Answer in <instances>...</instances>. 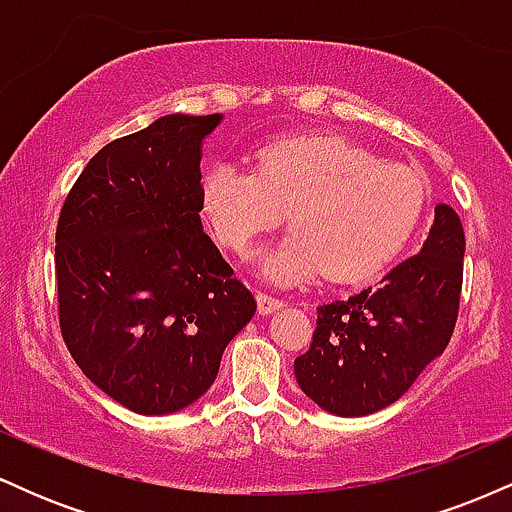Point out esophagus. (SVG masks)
<instances>
[{
  "label": "esophagus",
  "mask_w": 512,
  "mask_h": 512,
  "mask_svg": "<svg viewBox=\"0 0 512 512\" xmlns=\"http://www.w3.org/2000/svg\"><path fill=\"white\" fill-rule=\"evenodd\" d=\"M281 305H284V301H281V298L269 296V293H264V291H257V308H260L262 315L274 313V310H279Z\"/></svg>",
  "instance_id": "esophagus-1"
}]
</instances>
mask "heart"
Masks as SVG:
<instances>
[{"label": "heart", "instance_id": "obj_1", "mask_svg": "<svg viewBox=\"0 0 512 512\" xmlns=\"http://www.w3.org/2000/svg\"><path fill=\"white\" fill-rule=\"evenodd\" d=\"M286 207L293 231L260 255L269 279L293 284L327 269L334 281H363L414 236L426 185L414 168L334 134L276 139L255 151V170L216 161L199 180V211L233 255L272 231Z\"/></svg>", "mask_w": 512, "mask_h": 512}]
</instances>
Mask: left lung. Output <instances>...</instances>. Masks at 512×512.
Returning a JSON list of instances; mask_svg holds the SVG:
<instances>
[{"label": "left lung", "instance_id": "1", "mask_svg": "<svg viewBox=\"0 0 512 512\" xmlns=\"http://www.w3.org/2000/svg\"><path fill=\"white\" fill-rule=\"evenodd\" d=\"M464 231L438 204L419 255L378 289L317 308L313 344L293 361L301 390L337 416H366L397 402L448 346L460 310Z\"/></svg>", "mask_w": 512, "mask_h": 512}]
</instances>
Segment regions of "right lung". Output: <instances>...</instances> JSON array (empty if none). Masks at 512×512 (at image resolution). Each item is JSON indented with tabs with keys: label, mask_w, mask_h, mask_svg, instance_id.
<instances>
[{
	"label": "right lung",
	"mask_w": 512,
	"mask_h": 512,
	"mask_svg": "<svg viewBox=\"0 0 512 512\" xmlns=\"http://www.w3.org/2000/svg\"><path fill=\"white\" fill-rule=\"evenodd\" d=\"M219 122L166 115L105 144L57 221L64 344L93 385L144 416L202 397L257 310L199 219L202 142Z\"/></svg>",
	"instance_id": "obj_1"
}]
</instances>
